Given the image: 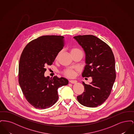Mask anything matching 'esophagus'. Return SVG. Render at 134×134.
Here are the masks:
<instances>
[{
	"label": "esophagus",
	"mask_w": 134,
	"mask_h": 134,
	"mask_svg": "<svg viewBox=\"0 0 134 134\" xmlns=\"http://www.w3.org/2000/svg\"><path fill=\"white\" fill-rule=\"evenodd\" d=\"M69 82L70 83L74 84V83H76L77 82L76 80H69Z\"/></svg>",
	"instance_id": "1"
}]
</instances>
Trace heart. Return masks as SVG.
<instances>
[{
	"label": "heart",
	"instance_id": "obj_1",
	"mask_svg": "<svg viewBox=\"0 0 134 134\" xmlns=\"http://www.w3.org/2000/svg\"><path fill=\"white\" fill-rule=\"evenodd\" d=\"M79 52H82L79 49H78L77 48H73L70 50V54L79 53ZM58 55H59V54L57 56V58L58 57ZM63 73L66 76L68 77H73L74 76L75 74L74 70H73L72 69H70V68L64 70Z\"/></svg>",
	"mask_w": 134,
	"mask_h": 134
}]
</instances>
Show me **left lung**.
I'll return each instance as SVG.
<instances>
[{
  "instance_id": "8db88e82",
  "label": "left lung",
  "mask_w": 134,
  "mask_h": 134,
  "mask_svg": "<svg viewBox=\"0 0 134 134\" xmlns=\"http://www.w3.org/2000/svg\"><path fill=\"white\" fill-rule=\"evenodd\" d=\"M85 53L86 65L83 77H91L90 84L82 82L84 91L77 99L84 106L94 108L100 105L110 95L116 73L114 54L110 47L93 35L73 37Z\"/></svg>"
}]
</instances>
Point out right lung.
<instances>
[{
  "instance_id": "add662e5",
  "label": "right lung",
  "mask_w": 134,
  "mask_h": 134,
  "mask_svg": "<svg viewBox=\"0 0 134 134\" xmlns=\"http://www.w3.org/2000/svg\"><path fill=\"white\" fill-rule=\"evenodd\" d=\"M63 36L47 35L32 40L19 59V82L26 100L34 108L51 107L58 99V89L68 83L64 77H45L46 67L51 65L64 46Z\"/></svg>"
}]
</instances>
